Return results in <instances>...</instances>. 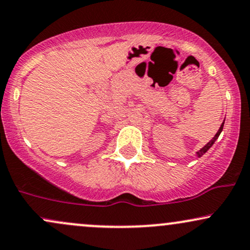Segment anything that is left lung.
Masks as SVG:
<instances>
[{"instance_id": "8db88e82", "label": "left lung", "mask_w": 250, "mask_h": 250, "mask_svg": "<svg viewBox=\"0 0 250 250\" xmlns=\"http://www.w3.org/2000/svg\"><path fill=\"white\" fill-rule=\"evenodd\" d=\"M223 125H225V121H223L222 122V125H221V127H220V129H219V131H217V133H216V135H215V136L213 137V139H211L210 140V141H209L208 143H207V145H206L205 146V147H203L202 149H200V150L199 151H197V156H199V157H201V156H202V155L203 154H205L206 153V151H207L208 150V149L209 148H210L211 147V146H213L214 145V142L215 141H216V140H217V137H219V135L221 134V131H222V129H223Z\"/></svg>"}]
</instances>
